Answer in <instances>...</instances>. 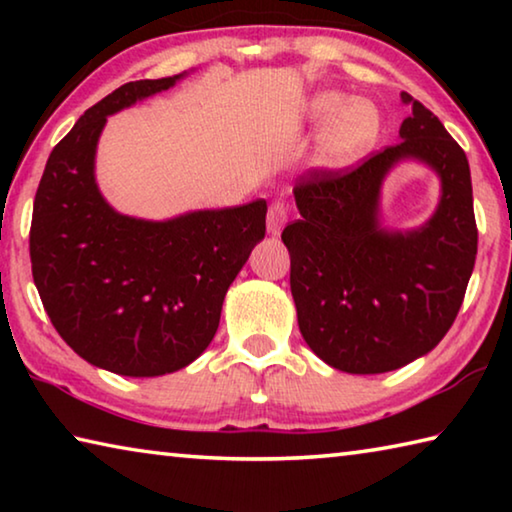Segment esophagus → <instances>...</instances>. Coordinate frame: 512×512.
<instances>
[{"instance_id": "34e87169", "label": "esophagus", "mask_w": 512, "mask_h": 512, "mask_svg": "<svg viewBox=\"0 0 512 512\" xmlns=\"http://www.w3.org/2000/svg\"><path fill=\"white\" fill-rule=\"evenodd\" d=\"M289 219V207L284 205L282 201H273L268 205V212H266V228L271 235H280L284 223Z\"/></svg>"}]
</instances>
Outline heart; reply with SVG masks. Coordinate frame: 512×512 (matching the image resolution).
Segmentation results:
<instances>
[{
	"label": "heart",
	"mask_w": 512,
	"mask_h": 512,
	"mask_svg": "<svg viewBox=\"0 0 512 512\" xmlns=\"http://www.w3.org/2000/svg\"><path fill=\"white\" fill-rule=\"evenodd\" d=\"M307 119L325 126L320 133V158L329 167H348L379 142L384 119L368 99H348L343 92H316L307 101Z\"/></svg>",
	"instance_id": "b5f03b06"
}]
</instances>
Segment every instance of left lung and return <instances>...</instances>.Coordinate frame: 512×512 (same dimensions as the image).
Masks as SVG:
<instances>
[{"label": "left lung", "mask_w": 512, "mask_h": 512, "mask_svg": "<svg viewBox=\"0 0 512 512\" xmlns=\"http://www.w3.org/2000/svg\"><path fill=\"white\" fill-rule=\"evenodd\" d=\"M411 112L395 146L357 167L309 169L293 194L300 219L282 230L302 339L352 375L397 370L443 341L463 305L479 230L465 151L409 92ZM415 157L444 183L437 214L413 233L378 228L380 180Z\"/></svg>", "instance_id": "8db88e82"}]
</instances>
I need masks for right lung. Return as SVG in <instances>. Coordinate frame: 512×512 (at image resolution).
I'll return each mask as SVG.
<instances>
[{"instance_id": "add662e5", "label": "right lung", "mask_w": 512, "mask_h": 512, "mask_svg": "<svg viewBox=\"0 0 512 512\" xmlns=\"http://www.w3.org/2000/svg\"><path fill=\"white\" fill-rule=\"evenodd\" d=\"M178 76L121 85L51 151L29 232L31 271L56 332L92 366L158 377L214 339L225 291L266 232V201L171 221L117 214L94 183L112 112L169 90Z\"/></svg>"}]
</instances>
